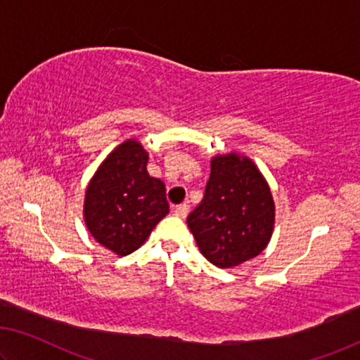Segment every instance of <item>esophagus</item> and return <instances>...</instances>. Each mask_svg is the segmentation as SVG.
Segmentation results:
<instances>
[{
    "instance_id": "34e87169",
    "label": "esophagus",
    "mask_w": 360,
    "mask_h": 360,
    "mask_svg": "<svg viewBox=\"0 0 360 360\" xmlns=\"http://www.w3.org/2000/svg\"><path fill=\"white\" fill-rule=\"evenodd\" d=\"M187 213H189V205L187 203H181V205L174 207V214L179 218H186Z\"/></svg>"
}]
</instances>
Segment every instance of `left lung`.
<instances>
[{"label":"left lung","instance_id":"left-lung-1","mask_svg":"<svg viewBox=\"0 0 360 360\" xmlns=\"http://www.w3.org/2000/svg\"><path fill=\"white\" fill-rule=\"evenodd\" d=\"M187 226L214 266L233 268L259 255L275 228V202L257 165L236 152L214 155L205 195Z\"/></svg>","mask_w":360,"mask_h":360}]
</instances>
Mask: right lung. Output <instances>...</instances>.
Segmentation results:
<instances>
[{"mask_svg":"<svg viewBox=\"0 0 360 360\" xmlns=\"http://www.w3.org/2000/svg\"><path fill=\"white\" fill-rule=\"evenodd\" d=\"M147 163L142 143L127 139L101 162L85 189V226L120 257L141 248L169 212L163 181L148 174Z\"/></svg>","mask_w":360,"mask_h":360,"instance_id":"right-lung-1","label":"right lung"}]
</instances>
